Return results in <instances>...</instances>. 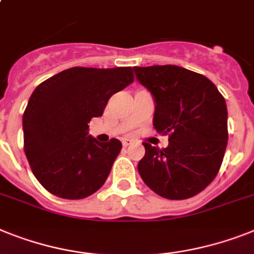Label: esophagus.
<instances>
[{
  "mask_svg": "<svg viewBox=\"0 0 254 254\" xmlns=\"http://www.w3.org/2000/svg\"><path fill=\"white\" fill-rule=\"evenodd\" d=\"M122 144H123V146H128V145H131V144H132V140L127 139V137H126V139L122 140Z\"/></svg>",
  "mask_w": 254,
  "mask_h": 254,
  "instance_id": "obj_1",
  "label": "esophagus"
}]
</instances>
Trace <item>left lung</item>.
I'll return each instance as SVG.
<instances>
[{"label": "left lung", "mask_w": 254, "mask_h": 254, "mask_svg": "<svg viewBox=\"0 0 254 254\" xmlns=\"http://www.w3.org/2000/svg\"><path fill=\"white\" fill-rule=\"evenodd\" d=\"M137 80L156 101L153 126L169 135V146L149 142L137 170L144 183L161 197L186 200L204 190L217 177L228 140L227 106L204 75L179 66L133 67Z\"/></svg>", "instance_id": "left-lung-1"}]
</instances>
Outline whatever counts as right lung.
<instances>
[{"label":"right lung","instance_id":"add662e5","mask_svg":"<svg viewBox=\"0 0 254 254\" xmlns=\"http://www.w3.org/2000/svg\"><path fill=\"white\" fill-rule=\"evenodd\" d=\"M132 81L131 67H71L37 85L23 114L24 153L48 192L80 200L104 186L122 142H98L88 123Z\"/></svg>","mask_w":254,"mask_h":254}]
</instances>
